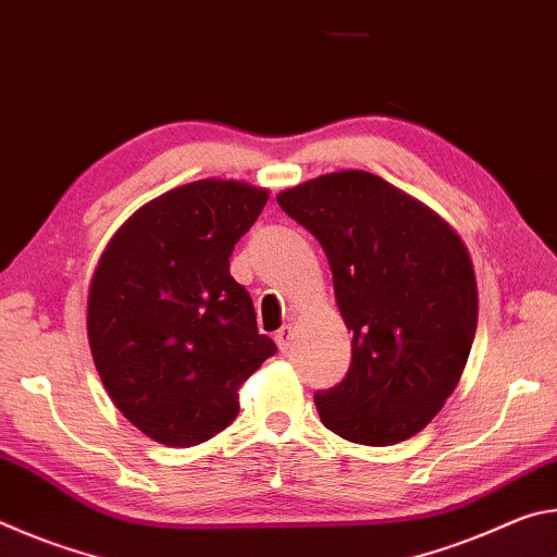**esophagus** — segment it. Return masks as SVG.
Listing matches in <instances>:
<instances>
[{
	"mask_svg": "<svg viewBox=\"0 0 557 557\" xmlns=\"http://www.w3.org/2000/svg\"><path fill=\"white\" fill-rule=\"evenodd\" d=\"M275 342L280 346V351H287V348L292 346V342H295V329L282 326L280 332H275Z\"/></svg>",
	"mask_w": 557,
	"mask_h": 557,
	"instance_id": "34e87169",
	"label": "esophagus"
}]
</instances>
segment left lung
I'll use <instances>...</instances> for the list:
<instances>
[{
  "label": "left lung",
  "instance_id": "left-lung-1",
  "mask_svg": "<svg viewBox=\"0 0 557 557\" xmlns=\"http://www.w3.org/2000/svg\"><path fill=\"white\" fill-rule=\"evenodd\" d=\"M322 245L351 329V366L317 393L324 428L358 445H398L457 388L476 334V277L451 225L385 178L344 169L277 194Z\"/></svg>",
  "mask_w": 557,
  "mask_h": 557
}]
</instances>
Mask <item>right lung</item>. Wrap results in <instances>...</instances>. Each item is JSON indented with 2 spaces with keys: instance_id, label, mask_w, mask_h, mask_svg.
<instances>
[{
  "instance_id": "obj_1",
  "label": "right lung",
  "mask_w": 557,
  "mask_h": 557,
  "mask_svg": "<svg viewBox=\"0 0 557 557\" xmlns=\"http://www.w3.org/2000/svg\"><path fill=\"white\" fill-rule=\"evenodd\" d=\"M270 191L201 178L157 196L112 235L88 289V344L117 410L166 447L219 435L240 385L277 351L231 277V252Z\"/></svg>"
}]
</instances>
